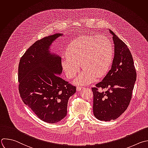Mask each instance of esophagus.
Segmentation results:
<instances>
[{
    "label": "esophagus",
    "instance_id": "34e87169",
    "mask_svg": "<svg viewBox=\"0 0 148 148\" xmlns=\"http://www.w3.org/2000/svg\"><path fill=\"white\" fill-rule=\"evenodd\" d=\"M82 89V86H78L77 87V91H79V90H81Z\"/></svg>",
    "mask_w": 148,
    "mask_h": 148
}]
</instances>
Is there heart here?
<instances>
[{"mask_svg": "<svg viewBox=\"0 0 148 148\" xmlns=\"http://www.w3.org/2000/svg\"><path fill=\"white\" fill-rule=\"evenodd\" d=\"M67 56L62 65L68 78L74 77L81 67L82 71L75 79L78 85L89 84L109 71L113 59V47L104 35H85L73 40L67 46Z\"/></svg>", "mask_w": 148, "mask_h": 148, "instance_id": "obj_1", "label": "heart"}]
</instances>
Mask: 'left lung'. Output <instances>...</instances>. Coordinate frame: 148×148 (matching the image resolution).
<instances>
[{
	"mask_svg": "<svg viewBox=\"0 0 148 148\" xmlns=\"http://www.w3.org/2000/svg\"><path fill=\"white\" fill-rule=\"evenodd\" d=\"M109 31L114 45L112 67L102 81L92 88L93 114L98 120L105 121L116 120L127 109L136 78L130 49L112 31ZM99 87L107 91L99 92Z\"/></svg>",
	"mask_w": 148,
	"mask_h": 148,
	"instance_id": "8db88e82",
	"label": "left lung"
}]
</instances>
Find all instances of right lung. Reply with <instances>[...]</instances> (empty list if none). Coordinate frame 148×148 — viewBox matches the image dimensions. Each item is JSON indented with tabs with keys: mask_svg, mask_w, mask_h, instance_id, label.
<instances>
[{
	"mask_svg": "<svg viewBox=\"0 0 148 148\" xmlns=\"http://www.w3.org/2000/svg\"><path fill=\"white\" fill-rule=\"evenodd\" d=\"M63 34L57 33L37 40L28 49L18 66L19 92L23 102L41 120L56 123L67 112V103L76 88L60 76L62 58L51 47Z\"/></svg>",
	"mask_w": 148,
	"mask_h": 148,
	"instance_id": "1",
	"label": "right lung"
}]
</instances>
